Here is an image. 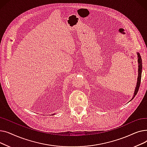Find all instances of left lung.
Wrapping results in <instances>:
<instances>
[{"label": "left lung", "instance_id": "left-lung-1", "mask_svg": "<svg viewBox=\"0 0 147 147\" xmlns=\"http://www.w3.org/2000/svg\"><path fill=\"white\" fill-rule=\"evenodd\" d=\"M138 53V64H139V66H138V81H137V84H136V87L134 92V97L132 99H133L134 98V97L135 96V95L137 94L139 88H140V84H141V75H142V59H141V57L140 55V54L139 53ZM131 99V100H132Z\"/></svg>", "mask_w": 147, "mask_h": 147}]
</instances>
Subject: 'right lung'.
<instances>
[{
    "mask_svg": "<svg viewBox=\"0 0 147 147\" xmlns=\"http://www.w3.org/2000/svg\"><path fill=\"white\" fill-rule=\"evenodd\" d=\"M53 115H54V114H53Z\"/></svg>",
    "mask_w": 147,
    "mask_h": 147,
    "instance_id": "add662e5",
    "label": "right lung"
}]
</instances>
